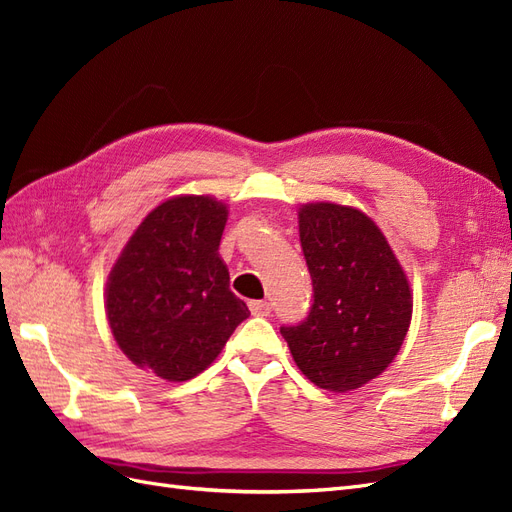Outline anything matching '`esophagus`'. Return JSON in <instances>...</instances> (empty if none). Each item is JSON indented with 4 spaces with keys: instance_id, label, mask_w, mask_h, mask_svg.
<instances>
[{
    "instance_id": "obj_1",
    "label": "esophagus",
    "mask_w": 512,
    "mask_h": 512,
    "mask_svg": "<svg viewBox=\"0 0 512 512\" xmlns=\"http://www.w3.org/2000/svg\"><path fill=\"white\" fill-rule=\"evenodd\" d=\"M250 312L254 316H269L271 314V303H267V301H252L250 303Z\"/></svg>"
}]
</instances>
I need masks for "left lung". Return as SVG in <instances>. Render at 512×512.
Returning <instances> with one entry per match:
<instances>
[{
    "label": "left lung",
    "mask_w": 512,
    "mask_h": 512,
    "mask_svg": "<svg viewBox=\"0 0 512 512\" xmlns=\"http://www.w3.org/2000/svg\"><path fill=\"white\" fill-rule=\"evenodd\" d=\"M299 237L314 303L303 322L280 333L320 389H359L404 344L412 320L408 277L376 222L354 207L301 205Z\"/></svg>",
    "instance_id": "left-lung-1"
}]
</instances>
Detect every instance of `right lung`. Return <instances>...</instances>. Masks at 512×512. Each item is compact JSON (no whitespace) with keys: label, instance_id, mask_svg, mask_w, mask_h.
Instances as JSON below:
<instances>
[{"label":"right lung","instance_id":"obj_1","mask_svg":"<svg viewBox=\"0 0 512 512\" xmlns=\"http://www.w3.org/2000/svg\"><path fill=\"white\" fill-rule=\"evenodd\" d=\"M226 220L228 207L211 196L168 198L108 275L104 307L117 346L162 380L198 376L250 316L218 252Z\"/></svg>","mask_w":512,"mask_h":512}]
</instances>
